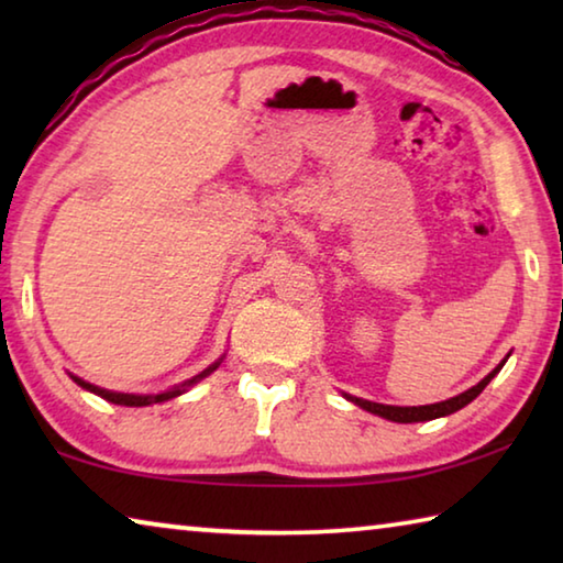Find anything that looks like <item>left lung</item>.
Returning <instances> with one entry per match:
<instances>
[{
	"mask_svg": "<svg viewBox=\"0 0 563 563\" xmlns=\"http://www.w3.org/2000/svg\"><path fill=\"white\" fill-rule=\"evenodd\" d=\"M509 357V355H507ZM507 357H504L497 367L492 369V373L482 379V383H476L474 387L466 389V393L456 395L452 399H444V402H437V405H422V407H395V405H379V402H369V399H360V397H350L345 395L350 402H355L357 407L367 409V412H373L377 417H385L389 419V422H402V424H409V422H427V419H437V417H446L456 412V409H462L472 402V399L482 393L484 387H487L494 375L499 373V369L504 367V362H507Z\"/></svg>",
	"mask_w": 563,
	"mask_h": 563,
	"instance_id": "obj_1",
	"label": "left lung"
}]
</instances>
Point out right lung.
Returning a JSON list of instances; mask_svg holds the SVG:
<instances>
[{"label": "right lung", "instance_id": "1", "mask_svg": "<svg viewBox=\"0 0 563 563\" xmlns=\"http://www.w3.org/2000/svg\"><path fill=\"white\" fill-rule=\"evenodd\" d=\"M223 360V357H221ZM221 360L218 362H213L211 367H206L201 375H196V377H190V379H186L184 385H178V387H170V389H166V393H161V395H123V393H111V389H101V387H97V385H91V383H87V379H81V377H76V375H71V379L79 387H84V389H89V393H93V395H99V397H103L107 399V402H113V405H123V407H146V405H156V402H166V399H174V397H178V395H184L188 387H194L196 383H201L203 377H208L213 373V369L221 365Z\"/></svg>", "mask_w": 563, "mask_h": 563}]
</instances>
